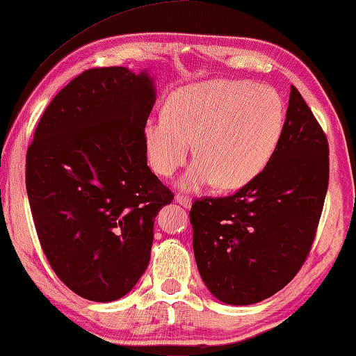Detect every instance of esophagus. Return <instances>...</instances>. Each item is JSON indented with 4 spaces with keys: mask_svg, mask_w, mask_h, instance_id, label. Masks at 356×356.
I'll return each instance as SVG.
<instances>
[{
    "mask_svg": "<svg viewBox=\"0 0 356 356\" xmlns=\"http://www.w3.org/2000/svg\"><path fill=\"white\" fill-rule=\"evenodd\" d=\"M176 201L180 204V206H184L185 209H188L191 206V197L184 195V193H177Z\"/></svg>",
    "mask_w": 356,
    "mask_h": 356,
    "instance_id": "obj_1",
    "label": "esophagus"
}]
</instances>
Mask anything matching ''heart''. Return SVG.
Here are the masks:
<instances>
[{
    "instance_id": "obj_1",
    "label": "heart",
    "mask_w": 356,
    "mask_h": 356,
    "mask_svg": "<svg viewBox=\"0 0 356 356\" xmlns=\"http://www.w3.org/2000/svg\"><path fill=\"white\" fill-rule=\"evenodd\" d=\"M284 125V104L272 88L213 80L170 95L165 114L144 129L149 163L161 177L182 166L193 144L195 161L180 180L196 190L216 182L232 190L251 182L272 159Z\"/></svg>"
}]
</instances>
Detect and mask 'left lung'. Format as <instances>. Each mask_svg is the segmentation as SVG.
Here are the masks:
<instances>
[{
	"instance_id": "obj_1",
	"label": "left lung",
	"mask_w": 356,
	"mask_h": 356,
	"mask_svg": "<svg viewBox=\"0 0 356 356\" xmlns=\"http://www.w3.org/2000/svg\"><path fill=\"white\" fill-rule=\"evenodd\" d=\"M328 140L298 89L262 172L225 197L191 204L202 281L222 303L252 305L293 280L316 238L330 177Z\"/></svg>"
}]
</instances>
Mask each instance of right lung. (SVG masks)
Segmentation results:
<instances>
[{
  "instance_id": "add662e5",
  "label": "right lung",
  "mask_w": 356,
  "mask_h": 356,
  "mask_svg": "<svg viewBox=\"0 0 356 356\" xmlns=\"http://www.w3.org/2000/svg\"><path fill=\"white\" fill-rule=\"evenodd\" d=\"M152 78L84 70L42 114L26 152V191L42 251L80 297L130 292L147 268L159 210L172 191L150 171L144 127Z\"/></svg>"
}]
</instances>
